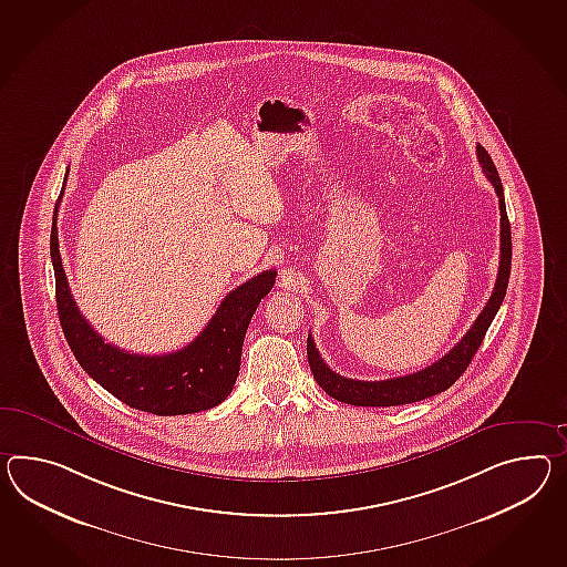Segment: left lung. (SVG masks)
I'll list each match as a JSON object with an SVG mask.
<instances>
[{
	"mask_svg": "<svg viewBox=\"0 0 567 567\" xmlns=\"http://www.w3.org/2000/svg\"><path fill=\"white\" fill-rule=\"evenodd\" d=\"M477 159L482 164L485 178L492 182V186L496 188L497 200H499V223H502L499 225V270H497L496 287H494L489 301L485 303L484 311L480 313V318L475 319L470 332L458 340V344L449 354H444L434 364H430L417 373L385 379V381H359V379H348L342 374L333 373L332 369L319 357V350L309 333L307 336V359H309L311 373L316 377L318 385L333 400L344 401L350 405H360V408H391V405L414 403V401L426 400V398H432L444 389H449L461 374L467 371L473 354L484 342L485 332L496 318L497 309L506 297L512 266L511 221L506 215L504 188H502V182H499L492 157L487 155L482 145H477Z\"/></svg>",
	"mask_w": 567,
	"mask_h": 567,
	"instance_id": "8db88e82",
	"label": "left lung"
}]
</instances>
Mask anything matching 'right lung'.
<instances>
[{
    "label": "right lung",
    "mask_w": 567,
    "mask_h": 567,
    "mask_svg": "<svg viewBox=\"0 0 567 567\" xmlns=\"http://www.w3.org/2000/svg\"><path fill=\"white\" fill-rule=\"evenodd\" d=\"M56 208L51 227L56 311L83 371L116 400L150 414H196L225 401L239 374L249 319L275 287L277 270H264L231 290L190 344L169 354H131L104 342L73 301L56 239Z\"/></svg>",
    "instance_id": "right-lung-1"
}]
</instances>
